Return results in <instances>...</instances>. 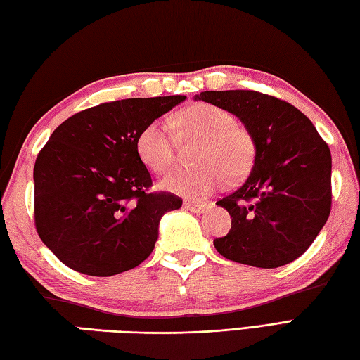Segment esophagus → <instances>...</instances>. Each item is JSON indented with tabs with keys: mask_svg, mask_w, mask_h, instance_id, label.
<instances>
[{
	"mask_svg": "<svg viewBox=\"0 0 360 360\" xmlns=\"http://www.w3.org/2000/svg\"><path fill=\"white\" fill-rule=\"evenodd\" d=\"M185 208L193 213H203V212H207L210 205H207V203H195V202L188 200V202H185Z\"/></svg>",
	"mask_w": 360,
	"mask_h": 360,
	"instance_id": "1",
	"label": "esophagus"
}]
</instances>
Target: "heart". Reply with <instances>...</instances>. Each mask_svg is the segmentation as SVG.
I'll return each mask as SVG.
<instances>
[{"label": "heart", "instance_id": "heart-1", "mask_svg": "<svg viewBox=\"0 0 360 360\" xmlns=\"http://www.w3.org/2000/svg\"><path fill=\"white\" fill-rule=\"evenodd\" d=\"M181 124L188 133L203 139L195 153L199 167L177 171L161 181L167 191L203 199L229 180L246 175L254 161V139L240 125L232 112L212 103H198L181 112ZM136 152L153 172L162 174L174 166L175 152L171 122L155 119L139 131Z\"/></svg>", "mask_w": 360, "mask_h": 360}]
</instances>
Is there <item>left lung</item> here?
<instances>
[{
    "label": "left lung",
    "mask_w": 360,
    "mask_h": 360,
    "mask_svg": "<svg viewBox=\"0 0 360 360\" xmlns=\"http://www.w3.org/2000/svg\"><path fill=\"white\" fill-rule=\"evenodd\" d=\"M194 100L232 112L255 146L248 179L216 202L232 218L230 232L213 241L216 250L257 268H279L296 260L330 213L328 144L297 108L266 94L205 91Z\"/></svg>",
    "instance_id": "8db88e82"
}]
</instances>
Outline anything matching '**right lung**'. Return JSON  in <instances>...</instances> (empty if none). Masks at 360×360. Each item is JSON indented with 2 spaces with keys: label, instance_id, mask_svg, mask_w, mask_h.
Wrapping results in <instances>:
<instances>
[{
  "label": "right lung",
  "instance_id": "add662e5",
  "mask_svg": "<svg viewBox=\"0 0 360 360\" xmlns=\"http://www.w3.org/2000/svg\"><path fill=\"white\" fill-rule=\"evenodd\" d=\"M185 96L101 103L63 122L34 165V221L40 240L67 266L108 277L152 254L171 193H150L136 152L139 131Z\"/></svg>",
  "mask_w": 360,
  "mask_h": 360
}]
</instances>
